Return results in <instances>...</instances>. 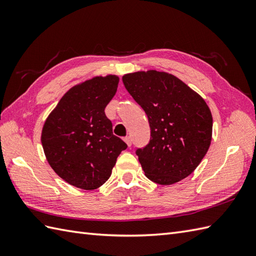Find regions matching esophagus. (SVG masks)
Wrapping results in <instances>:
<instances>
[{"instance_id": "obj_1", "label": "esophagus", "mask_w": 256, "mask_h": 256, "mask_svg": "<svg viewBox=\"0 0 256 256\" xmlns=\"http://www.w3.org/2000/svg\"><path fill=\"white\" fill-rule=\"evenodd\" d=\"M124 140H125V143L128 144V146L130 148V146L132 145V138H130V136H126V138H124Z\"/></svg>"}]
</instances>
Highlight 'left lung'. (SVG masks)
Wrapping results in <instances>:
<instances>
[{
	"mask_svg": "<svg viewBox=\"0 0 256 256\" xmlns=\"http://www.w3.org/2000/svg\"><path fill=\"white\" fill-rule=\"evenodd\" d=\"M125 89L145 111L150 140L136 155L146 177L172 184L192 174L209 150L212 116L197 92L156 70L123 76Z\"/></svg>",
	"mask_w": 256,
	"mask_h": 256,
	"instance_id": "left-lung-1",
	"label": "left lung"
}]
</instances>
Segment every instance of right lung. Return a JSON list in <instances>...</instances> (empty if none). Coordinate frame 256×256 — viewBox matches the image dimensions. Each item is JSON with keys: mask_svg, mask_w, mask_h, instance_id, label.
<instances>
[{"mask_svg": "<svg viewBox=\"0 0 256 256\" xmlns=\"http://www.w3.org/2000/svg\"><path fill=\"white\" fill-rule=\"evenodd\" d=\"M118 77H94L74 86L48 116L42 132L46 158L64 182L84 190L99 188L111 176L128 145L113 135L104 108Z\"/></svg>", "mask_w": 256, "mask_h": 256, "instance_id": "1", "label": "right lung"}]
</instances>
